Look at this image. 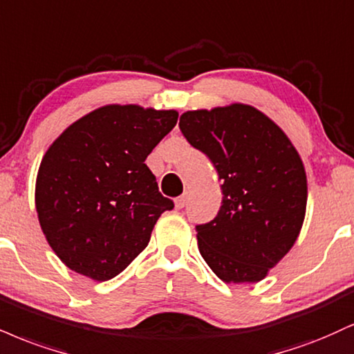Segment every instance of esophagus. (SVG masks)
Segmentation results:
<instances>
[{
	"label": "esophagus",
	"mask_w": 354,
	"mask_h": 354,
	"mask_svg": "<svg viewBox=\"0 0 354 354\" xmlns=\"http://www.w3.org/2000/svg\"><path fill=\"white\" fill-rule=\"evenodd\" d=\"M186 203H188V198H186V196H180V198L174 199V206H176V209H183V207L186 206Z\"/></svg>",
	"instance_id": "34e87169"
}]
</instances>
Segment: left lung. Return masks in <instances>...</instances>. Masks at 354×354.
I'll use <instances>...</instances> for the list:
<instances>
[{
  "mask_svg": "<svg viewBox=\"0 0 354 354\" xmlns=\"http://www.w3.org/2000/svg\"><path fill=\"white\" fill-rule=\"evenodd\" d=\"M186 140L214 165L223 204L196 225L203 259L225 283L266 279L295 244L306 211V173L283 130L252 105L188 110Z\"/></svg>",
  "mask_w": 354,
  "mask_h": 354,
  "instance_id": "obj_1",
  "label": "left lung"
}]
</instances>
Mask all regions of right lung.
<instances>
[{
    "mask_svg": "<svg viewBox=\"0 0 354 354\" xmlns=\"http://www.w3.org/2000/svg\"><path fill=\"white\" fill-rule=\"evenodd\" d=\"M178 122L176 110L104 105L67 127L42 156L37 219L71 270L105 282L148 245L173 209L145 160Z\"/></svg>",
    "mask_w": 354,
    "mask_h": 354,
    "instance_id": "obj_1",
    "label": "right lung"
}]
</instances>
